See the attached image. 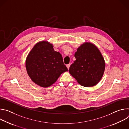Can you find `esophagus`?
<instances>
[{
    "label": "esophagus",
    "mask_w": 129,
    "mask_h": 129,
    "mask_svg": "<svg viewBox=\"0 0 129 129\" xmlns=\"http://www.w3.org/2000/svg\"><path fill=\"white\" fill-rule=\"evenodd\" d=\"M70 64H68L66 65V67H67V68H68V69H69V67H70Z\"/></svg>",
    "instance_id": "34e87169"
}]
</instances>
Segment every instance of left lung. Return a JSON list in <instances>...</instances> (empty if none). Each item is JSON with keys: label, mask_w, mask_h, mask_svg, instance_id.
Returning a JSON list of instances; mask_svg holds the SVG:
<instances>
[{"label": "left lung", "mask_w": 129, "mask_h": 129, "mask_svg": "<svg viewBox=\"0 0 129 129\" xmlns=\"http://www.w3.org/2000/svg\"><path fill=\"white\" fill-rule=\"evenodd\" d=\"M76 60L69 68L70 74L81 85L92 87L102 79L105 69V61L98 48L86 42L77 48Z\"/></svg>", "instance_id": "left-lung-1"}]
</instances>
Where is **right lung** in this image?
<instances>
[{"label":"right lung","instance_id":"add662e5","mask_svg":"<svg viewBox=\"0 0 129 129\" xmlns=\"http://www.w3.org/2000/svg\"><path fill=\"white\" fill-rule=\"evenodd\" d=\"M25 67L31 81L44 88L54 84L68 71L61 54L54 51L53 44L47 41H40L33 47L26 57Z\"/></svg>","mask_w":129,"mask_h":129}]
</instances>
